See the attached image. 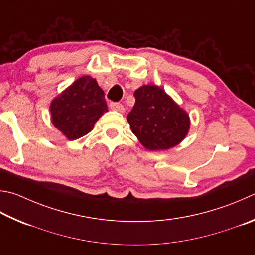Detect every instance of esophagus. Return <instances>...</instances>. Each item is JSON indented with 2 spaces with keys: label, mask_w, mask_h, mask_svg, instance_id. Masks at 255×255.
Here are the masks:
<instances>
[{
  "label": "esophagus",
  "mask_w": 255,
  "mask_h": 255,
  "mask_svg": "<svg viewBox=\"0 0 255 255\" xmlns=\"http://www.w3.org/2000/svg\"><path fill=\"white\" fill-rule=\"evenodd\" d=\"M109 107L112 110H115V112H118V113H125V107L119 103H112L109 105Z\"/></svg>",
  "instance_id": "esophagus-1"
}]
</instances>
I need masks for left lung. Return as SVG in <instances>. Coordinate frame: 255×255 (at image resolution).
I'll use <instances>...</instances> for the list:
<instances>
[{"label": "left lung", "instance_id": "8db88e82", "mask_svg": "<svg viewBox=\"0 0 255 255\" xmlns=\"http://www.w3.org/2000/svg\"><path fill=\"white\" fill-rule=\"evenodd\" d=\"M135 106L127 120L148 150H166L182 141L189 130V116L160 87L145 85L133 94Z\"/></svg>", "mask_w": 255, "mask_h": 255}]
</instances>
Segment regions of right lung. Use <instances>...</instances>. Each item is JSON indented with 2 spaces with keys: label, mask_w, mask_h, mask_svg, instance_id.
<instances>
[{
  "label": "right lung",
  "mask_w": 255,
  "mask_h": 255,
  "mask_svg": "<svg viewBox=\"0 0 255 255\" xmlns=\"http://www.w3.org/2000/svg\"><path fill=\"white\" fill-rule=\"evenodd\" d=\"M108 112L104 90L96 79L83 76L52 100V124L69 140L87 135L101 116Z\"/></svg>",
  "instance_id": "obj_1"
}]
</instances>
